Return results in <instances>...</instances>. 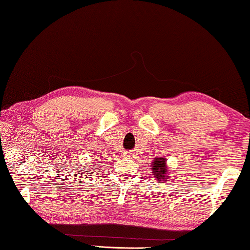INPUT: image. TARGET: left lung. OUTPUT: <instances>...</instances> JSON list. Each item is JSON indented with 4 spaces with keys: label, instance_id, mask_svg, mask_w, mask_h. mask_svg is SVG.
Masks as SVG:
<instances>
[{
    "label": "left lung",
    "instance_id": "left-lung-1",
    "mask_svg": "<svg viewBox=\"0 0 250 250\" xmlns=\"http://www.w3.org/2000/svg\"><path fill=\"white\" fill-rule=\"evenodd\" d=\"M166 161L164 158H156L154 162H152V173H153L154 179L161 181L163 180L164 175L167 174L166 170Z\"/></svg>",
    "mask_w": 250,
    "mask_h": 250
}]
</instances>
